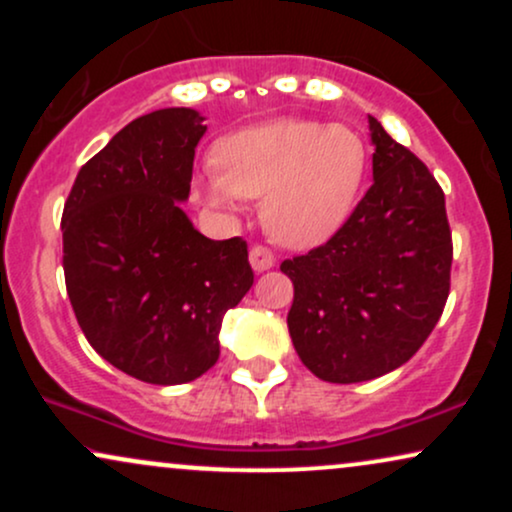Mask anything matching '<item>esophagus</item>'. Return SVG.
Wrapping results in <instances>:
<instances>
[{"label":"esophagus","mask_w":512,"mask_h":512,"mask_svg":"<svg viewBox=\"0 0 512 512\" xmlns=\"http://www.w3.org/2000/svg\"><path fill=\"white\" fill-rule=\"evenodd\" d=\"M276 262L274 252L269 248H264V245H255V248L250 250V264L255 272H267V269H272Z\"/></svg>","instance_id":"34e87169"}]
</instances>
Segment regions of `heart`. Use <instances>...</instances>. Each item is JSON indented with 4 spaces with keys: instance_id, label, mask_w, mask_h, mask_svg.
<instances>
[{
    "instance_id": "heart-1",
    "label": "heart",
    "mask_w": 512,
    "mask_h": 512,
    "mask_svg": "<svg viewBox=\"0 0 512 512\" xmlns=\"http://www.w3.org/2000/svg\"><path fill=\"white\" fill-rule=\"evenodd\" d=\"M214 163L219 175L202 182L214 207L262 197L269 236L291 248H310L330 238L354 209L368 149L346 125L274 120L221 139Z\"/></svg>"
}]
</instances>
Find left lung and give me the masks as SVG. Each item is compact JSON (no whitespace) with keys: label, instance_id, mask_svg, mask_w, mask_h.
<instances>
[{"label":"left lung","instance_id":"obj_1","mask_svg":"<svg viewBox=\"0 0 512 512\" xmlns=\"http://www.w3.org/2000/svg\"><path fill=\"white\" fill-rule=\"evenodd\" d=\"M373 185L327 243L281 262L289 332L327 383H363L407 363L443 315L452 233L431 170L368 117Z\"/></svg>","mask_w":512,"mask_h":512}]
</instances>
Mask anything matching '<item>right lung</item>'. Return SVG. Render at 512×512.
Returning a JSON list of instances; mask_svg holds the SVG:
<instances>
[{
  "mask_svg": "<svg viewBox=\"0 0 512 512\" xmlns=\"http://www.w3.org/2000/svg\"><path fill=\"white\" fill-rule=\"evenodd\" d=\"M192 108L129 122L76 175L62 211L64 281L88 344L151 385L219 361L223 315L255 274L243 238L211 240L178 202L207 132Z\"/></svg>",
  "mask_w": 512,
  "mask_h": 512,
  "instance_id": "right-lung-1",
  "label": "right lung"
}]
</instances>
